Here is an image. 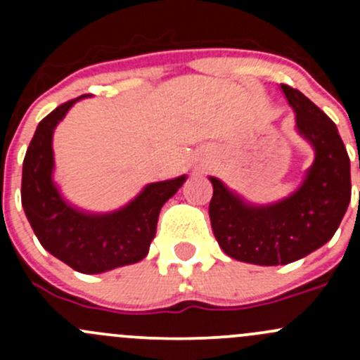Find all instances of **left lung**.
I'll return each instance as SVG.
<instances>
[{
	"label": "left lung",
	"mask_w": 360,
	"mask_h": 360,
	"mask_svg": "<svg viewBox=\"0 0 360 360\" xmlns=\"http://www.w3.org/2000/svg\"><path fill=\"white\" fill-rule=\"evenodd\" d=\"M296 129L314 146L303 184L284 200L252 205L209 177L210 226L219 248L244 263L277 266L301 259L331 240L350 203V158L338 129L307 96L282 83ZM360 167V163H359Z\"/></svg>",
	"instance_id": "8db88e82"
}]
</instances>
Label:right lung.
Returning a JSON list of instances; mask_svg holds the SVG:
<instances>
[{
  "mask_svg": "<svg viewBox=\"0 0 360 360\" xmlns=\"http://www.w3.org/2000/svg\"><path fill=\"white\" fill-rule=\"evenodd\" d=\"M68 101L36 127L22 165L24 212L39 244L79 274H103L144 259L157 233L162 205L183 186L186 176L151 183L110 214H90L60 197L53 172L52 137L57 123L76 101Z\"/></svg>",
  "mask_w": 360,
  "mask_h": 360,
  "instance_id": "right-lung-1",
  "label": "right lung"
}]
</instances>
